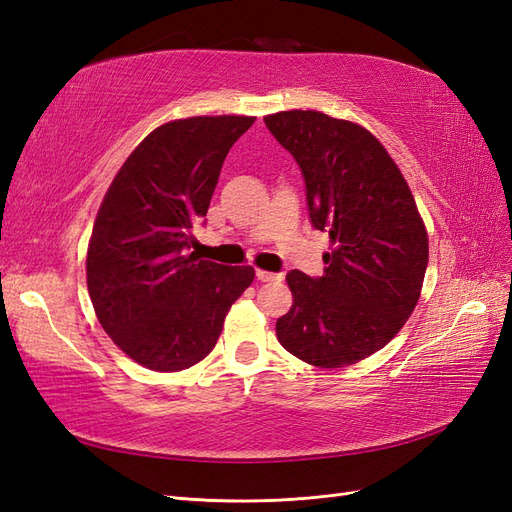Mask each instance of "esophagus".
I'll use <instances>...</instances> for the list:
<instances>
[{"label": "esophagus", "mask_w": 512, "mask_h": 512, "mask_svg": "<svg viewBox=\"0 0 512 512\" xmlns=\"http://www.w3.org/2000/svg\"><path fill=\"white\" fill-rule=\"evenodd\" d=\"M256 277L260 282H275V280H282L280 273H271V271H262V269H256Z\"/></svg>", "instance_id": "1"}]
</instances>
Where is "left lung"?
Returning a JSON list of instances; mask_svg holds the SVG:
<instances>
[{
    "instance_id": "obj_1",
    "label": "left lung",
    "mask_w": 512,
    "mask_h": 512,
    "mask_svg": "<svg viewBox=\"0 0 512 512\" xmlns=\"http://www.w3.org/2000/svg\"><path fill=\"white\" fill-rule=\"evenodd\" d=\"M297 160L309 222L329 232L324 273L290 271L280 344L316 367H346L384 348L421 294L429 243L414 196L374 134L318 111L265 117Z\"/></svg>"
}]
</instances>
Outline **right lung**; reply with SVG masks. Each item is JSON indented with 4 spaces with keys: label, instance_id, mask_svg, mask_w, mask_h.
Wrapping results in <instances>:
<instances>
[{
    "label": "right lung",
    "instance_id": "obj_1",
    "mask_svg": "<svg viewBox=\"0 0 512 512\" xmlns=\"http://www.w3.org/2000/svg\"><path fill=\"white\" fill-rule=\"evenodd\" d=\"M254 117L164 123L138 145L108 188L87 250V288L102 329L132 361L181 371L203 361L252 267L190 252L205 226L226 153Z\"/></svg>",
    "mask_w": 512,
    "mask_h": 512
}]
</instances>
